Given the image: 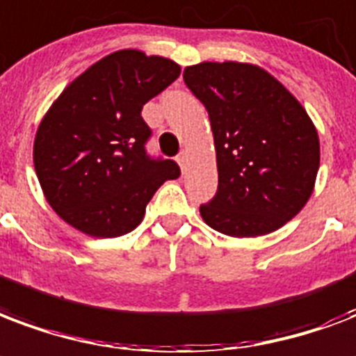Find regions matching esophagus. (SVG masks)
I'll use <instances>...</instances> for the list:
<instances>
[{
  "label": "esophagus",
  "mask_w": 356,
  "mask_h": 356,
  "mask_svg": "<svg viewBox=\"0 0 356 356\" xmlns=\"http://www.w3.org/2000/svg\"><path fill=\"white\" fill-rule=\"evenodd\" d=\"M186 162H188V154H186V151H183V153H179L177 156V164L181 166V170H186Z\"/></svg>",
  "instance_id": "1"
}]
</instances>
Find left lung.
<instances>
[{
	"instance_id": "obj_1",
	"label": "left lung",
	"mask_w": 356,
	"mask_h": 356,
	"mask_svg": "<svg viewBox=\"0 0 356 356\" xmlns=\"http://www.w3.org/2000/svg\"><path fill=\"white\" fill-rule=\"evenodd\" d=\"M186 88L209 113L218 188L200 205L207 226L232 237L282 227L305 207L319 170V138L298 100L256 65L200 63Z\"/></svg>"
}]
</instances>
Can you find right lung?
Returning <instances> with one entry per match:
<instances>
[{
	"label": "right lung",
	"mask_w": 356,
	"mask_h": 356,
	"mask_svg": "<svg viewBox=\"0 0 356 356\" xmlns=\"http://www.w3.org/2000/svg\"><path fill=\"white\" fill-rule=\"evenodd\" d=\"M172 59L121 50L76 78L51 104L35 136L33 162L51 209L91 237H119L181 170L147 153L153 130L143 104L177 80Z\"/></svg>",
	"instance_id": "right-lung-1"
}]
</instances>
